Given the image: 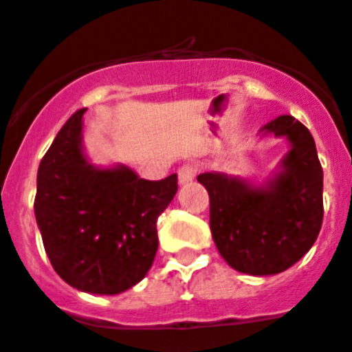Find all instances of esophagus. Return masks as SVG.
Masks as SVG:
<instances>
[{
  "instance_id": "34e87169",
  "label": "esophagus",
  "mask_w": 352,
  "mask_h": 352,
  "mask_svg": "<svg viewBox=\"0 0 352 352\" xmlns=\"http://www.w3.org/2000/svg\"><path fill=\"white\" fill-rule=\"evenodd\" d=\"M195 173H197V167L190 166V164H186V166L179 167V170H178L179 185H185V183L192 182V179L195 178Z\"/></svg>"
}]
</instances>
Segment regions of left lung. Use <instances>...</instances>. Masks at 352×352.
Here are the masks:
<instances>
[{"label":"left lung","instance_id":"left-lung-1","mask_svg":"<svg viewBox=\"0 0 352 352\" xmlns=\"http://www.w3.org/2000/svg\"><path fill=\"white\" fill-rule=\"evenodd\" d=\"M287 141L289 151L266 182L203 173L210 229L220 256L236 272L276 275L298 263L322 226V167L312 133L284 114L261 129Z\"/></svg>","mask_w":352,"mask_h":352}]
</instances>
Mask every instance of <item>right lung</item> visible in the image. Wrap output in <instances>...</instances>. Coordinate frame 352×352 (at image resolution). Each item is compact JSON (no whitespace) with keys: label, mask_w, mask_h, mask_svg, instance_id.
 <instances>
[{"label":"right lung","mask_w":352,"mask_h":352,"mask_svg":"<svg viewBox=\"0 0 352 352\" xmlns=\"http://www.w3.org/2000/svg\"><path fill=\"white\" fill-rule=\"evenodd\" d=\"M77 111L58 132L36 174L35 217L58 275L77 291L120 294L142 280L158 248L157 219L178 176L148 182L130 167L93 166Z\"/></svg>","instance_id":"1"}]
</instances>
